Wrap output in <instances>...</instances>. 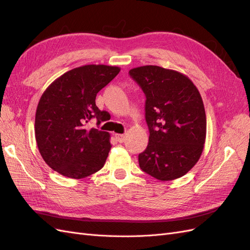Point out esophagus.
<instances>
[{
    "label": "esophagus",
    "instance_id": "esophagus-1",
    "mask_svg": "<svg viewBox=\"0 0 250 250\" xmlns=\"http://www.w3.org/2000/svg\"><path fill=\"white\" fill-rule=\"evenodd\" d=\"M115 138L119 143H123L126 139V135L125 134H120V133H116L115 134Z\"/></svg>",
    "mask_w": 250,
    "mask_h": 250
}]
</instances>
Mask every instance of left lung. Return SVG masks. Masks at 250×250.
Returning a JSON list of instances; mask_svg holds the SVG:
<instances>
[{
  "instance_id": "1",
  "label": "left lung",
  "mask_w": 250,
  "mask_h": 250,
  "mask_svg": "<svg viewBox=\"0 0 250 250\" xmlns=\"http://www.w3.org/2000/svg\"><path fill=\"white\" fill-rule=\"evenodd\" d=\"M146 95L149 142L139 155L152 177L179 178L197 164L207 137V116L198 88L185 74L157 65L129 71Z\"/></svg>"
}]
</instances>
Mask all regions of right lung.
<instances>
[{"instance_id":"obj_1","label":"right lung","mask_w":250,"mask_h":250,"mask_svg":"<svg viewBox=\"0 0 250 250\" xmlns=\"http://www.w3.org/2000/svg\"><path fill=\"white\" fill-rule=\"evenodd\" d=\"M121 69L86 64L64 73L42 95L35 113V140L43 161L63 176L80 179L99 171L111 148L110 134L87 128L100 123L96 96Z\"/></svg>"}]
</instances>
